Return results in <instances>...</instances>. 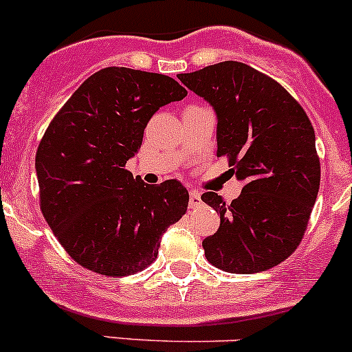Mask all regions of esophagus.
I'll use <instances>...</instances> for the list:
<instances>
[{
	"label": "esophagus",
	"mask_w": 352,
	"mask_h": 352,
	"mask_svg": "<svg viewBox=\"0 0 352 352\" xmlns=\"http://www.w3.org/2000/svg\"><path fill=\"white\" fill-rule=\"evenodd\" d=\"M201 205V197L198 191L191 190L190 191V208H198Z\"/></svg>",
	"instance_id": "esophagus-1"
}]
</instances>
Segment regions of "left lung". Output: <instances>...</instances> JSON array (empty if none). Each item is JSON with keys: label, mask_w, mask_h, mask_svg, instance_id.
Instances as JSON below:
<instances>
[{"label": "left lung", "mask_w": 352, "mask_h": 352, "mask_svg": "<svg viewBox=\"0 0 352 352\" xmlns=\"http://www.w3.org/2000/svg\"><path fill=\"white\" fill-rule=\"evenodd\" d=\"M177 79L217 115V155L244 183L227 205L206 191L220 227L203 241L219 270L252 274L276 266L298 248L320 186L314 126L298 101L248 64L226 60Z\"/></svg>", "instance_id": "1"}]
</instances>
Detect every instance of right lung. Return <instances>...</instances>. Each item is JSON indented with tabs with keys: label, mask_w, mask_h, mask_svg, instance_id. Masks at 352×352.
<instances>
[{
	"label": "right lung",
	"mask_w": 352,
	"mask_h": 352,
	"mask_svg": "<svg viewBox=\"0 0 352 352\" xmlns=\"http://www.w3.org/2000/svg\"><path fill=\"white\" fill-rule=\"evenodd\" d=\"M186 95L169 76L104 67L72 93L43 133L35 155L42 213L86 270L139 273L186 213L190 195L179 181L149 186L125 169L152 115Z\"/></svg>",
	"instance_id": "add662e5"
}]
</instances>
